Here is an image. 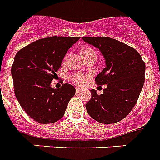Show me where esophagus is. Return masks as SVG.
I'll return each mask as SVG.
<instances>
[{
	"label": "esophagus",
	"mask_w": 160,
	"mask_h": 160,
	"mask_svg": "<svg viewBox=\"0 0 160 160\" xmlns=\"http://www.w3.org/2000/svg\"><path fill=\"white\" fill-rule=\"evenodd\" d=\"M76 92L78 94H80V93L82 92V89H81L80 88H76Z\"/></svg>",
	"instance_id": "1"
}]
</instances>
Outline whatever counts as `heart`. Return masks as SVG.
Here are the masks:
<instances>
[{
  "label": "heart",
  "mask_w": 160,
  "mask_h": 160,
  "mask_svg": "<svg viewBox=\"0 0 160 160\" xmlns=\"http://www.w3.org/2000/svg\"><path fill=\"white\" fill-rule=\"evenodd\" d=\"M94 51L92 49H86V50H82V56L84 57L86 54H88L89 52H93ZM87 77L84 76L83 74H81V73H74V74L71 75L70 77H69V79H70V81L71 82H73L75 84H77V85H83L84 84V82H86V80H87Z\"/></svg>",
  "instance_id": "b5f03b06"
}]
</instances>
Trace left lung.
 <instances>
[{
  "label": "left lung",
  "mask_w": 160,
  "mask_h": 160,
  "mask_svg": "<svg viewBox=\"0 0 160 160\" xmlns=\"http://www.w3.org/2000/svg\"><path fill=\"white\" fill-rule=\"evenodd\" d=\"M102 53L106 67L96 76L97 85L106 84L103 94L90 89L91 99L86 104L89 114L103 124L115 123L132 111L145 82L146 64L134 48L108 37H83Z\"/></svg>",
  "instance_id": "1"
}]
</instances>
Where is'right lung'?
I'll use <instances>...</instances> for the list:
<instances>
[{
    "label": "right lung",
    "mask_w": 160,
    "mask_h": 160,
    "mask_svg": "<svg viewBox=\"0 0 160 160\" xmlns=\"http://www.w3.org/2000/svg\"><path fill=\"white\" fill-rule=\"evenodd\" d=\"M80 37L52 36L20 49L14 57L11 73L14 94L24 111L41 124L54 123L64 116L76 89L69 83L51 87L67 51Z\"/></svg>",
    "instance_id": "obj_1"
}]
</instances>
